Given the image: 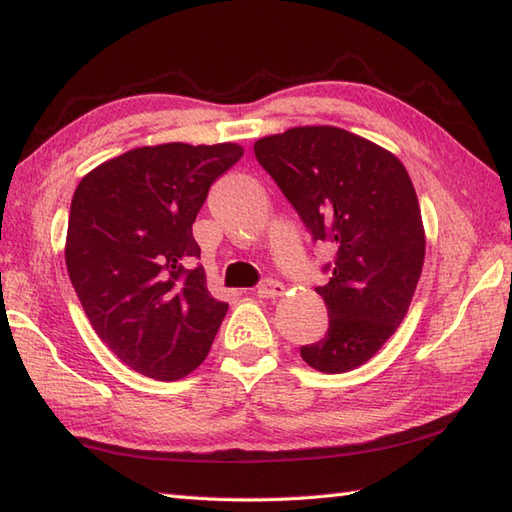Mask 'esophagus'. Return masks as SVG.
<instances>
[{
    "instance_id": "34e87169",
    "label": "esophagus",
    "mask_w": 512,
    "mask_h": 512,
    "mask_svg": "<svg viewBox=\"0 0 512 512\" xmlns=\"http://www.w3.org/2000/svg\"><path fill=\"white\" fill-rule=\"evenodd\" d=\"M255 295H257L259 299H275V297H281V295H284V284H281V281H277V279H264L262 284L257 286Z\"/></svg>"
}]
</instances>
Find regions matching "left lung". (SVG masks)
Listing matches in <instances>:
<instances>
[{"instance_id": "left-lung-1", "label": "left lung", "mask_w": 512, "mask_h": 512, "mask_svg": "<svg viewBox=\"0 0 512 512\" xmlns=\"http://www.w3.org/2000/svg\"><path fill=\"white\" fill-rule=\"evenodd\" d=\"M255 158L306 224L334 250L317 292L328 332L301 358L325 374L369 361L405 319L424 264L418 195L402 162L339 127H292L259 138Z\"/></svg>"}]
</instances>
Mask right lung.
Here are the masks:
<instances>
[{
	"mask_svg": "<svg viewBox=\"0 0 512 512\" xmlns=\"http://www.w3.org/2000/svg\"><path fill=\"white\" fill-rule=\"evenodd\" d=\"M235 143L138 147L74 191L65 264L99 339L136 372L176 380L211 350L228 303L206 290L191 226Z\"/></svg>",
	"mask_w": 512,
	"mask_h": 512,
	"instance_id": "add662e5",
	"label": "right lung"
}]
</instances>
